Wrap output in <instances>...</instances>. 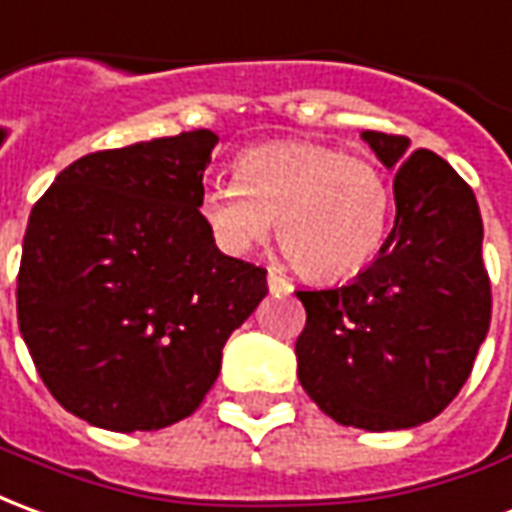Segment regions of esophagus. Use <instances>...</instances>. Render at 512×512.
Instances as JSON below:
<instances>
[{
	"label": "esophagus",
	"mask_w": 512,
	"mask_h": 512,
	"mask_svg": "<svg viewBox=\"0 0 512 512\" xmlns=\"http://www.w3.org/2000/svg\"><path fill=\"white\" fill-rule=\"evenodd\" d=\"M267 286H270V292H292V284H289V278H286L278 267H270L267 270Z\"/></svg>",
	"instance_id": "1"
}]
</instances>
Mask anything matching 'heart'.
Listing matches in <instances>:
<instances>
[{"label": "heart", "mask_w": 512, "mask_h": 512, "mask_svg": "<svg viewBox=\"0 0 512 512\" xmlns=\"http://www.w3.org/2000/svg\"><path fill=\"white\" fill-rule=\"evenodd\" d=\"M389 212V181L375 162L308 140L250 148L237 162V181L209 184L201 195L217 248L242 256L278 220L284 256L314 281L364 270L380 250Z\"/></svg>", "instance_id": "heart-1"}]
</instances>
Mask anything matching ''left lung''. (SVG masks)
Listing matches in <instances>:
<instances>
[{
    "instance_id": "left-lung-1",
    "label": "left lung",
    "mask_w": 512,
    "mask_h": 512,
    "mask_svg": "<svg viewBox=\"0 0 512 512\" xmlns=\"http://www.w3.org/2000/svg\"><path fill=\"white\" fill-rule=\"evenodd\" d=\"M394 168V228L339 289L297 292V378L331 419L369 433L436 419L469 380L491 325L482 217L466 181L402 134L364 132Z\"/></svg>"
}]
</instances>
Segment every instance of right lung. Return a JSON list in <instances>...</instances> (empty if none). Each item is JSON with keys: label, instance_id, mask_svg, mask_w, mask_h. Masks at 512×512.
<instances>
[{"label": "right lung", "instance_id": "right-lung-1", "mask_svg": "<svg viewBox=\"0 0 512 512\" xmlns=\"http://www.w3.org/2000/svg\"><path fill=\"white\" fill-rule=\"evenodd\" d=\"M215 146L195 129L96 151L32 206L18 328L54 400L96 427L190 416L267 295V270L220 253L198 209Z\"/></svg>", "mask_w": 512, "mask_h": 512}]
</instances>
